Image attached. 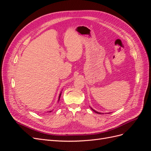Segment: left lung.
<instances>
[{
    "label": "left lung",
    "mask_w": 151,
    "mask_h": 151,
    "mask_svg": "<svg viewBox=\"0 0 151 151\" xmlns=\"http://www.w3.org/2000/svg\"><path fill=\"white\" fill-rule=\"evenodd\" d=\"M91 109H92V110L93 111H94L95 113H98V114H101V113H99V112H98V111H96V110H94V109H93L92 108H91Z\"/></svg>",
    "instance_id": "8db88e82"
}]
</instances>
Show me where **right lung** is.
<instances>
[{
  "label": "right lung",
  "instance_id": "right-lung-1",
  "mask_svg": "<svg viewBox=\"0 0 151 151\" xmlns=\"http://www.w3.org/2000/svg\"><path fill=\"white\" fill-rule=\"evenodd\" d=\"M61 93H62V92L60 93V94H59V96H58V101H59V100H60V96H61ZM49 112H52V111H50Z\"/></svg>",
  "mask_w": 151,
  "mask_h": 151
}]
</instances>
